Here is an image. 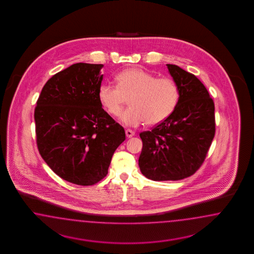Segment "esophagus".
<instances>
[{
    "label": "esophagus",
    "instance_id": "1",
    "mask_svg": "<svg viewBox=\"0 0 254 254\" xmlns=\"http://www.w3.org/2000/svg\"><path fill=\"white\" fill-rule=\"evenodd\" d=\"M135 135V132L133 130H131V129H127L126 130V136L127 137V138H131V137H133Z\"/></svg>",
    "mask_w": 254,
    "mask_h": 254
}]
</instances>
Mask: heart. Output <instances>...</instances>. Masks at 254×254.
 Listing matches in <instances>:
<instances>
[{"label":"heart","instance_id":"b5f03b06","mask_svg":"<svg viewBox=\"0 0 254 254\" xmlns=\"http://www.w3.org/2000/svg\"><path fill=\"white\" fill-rule=\"evenodd\" d=\"M117 85L103 83L98 98L108 114L117 116L127 99L130 106L122 112L120 121L127 127L146 122L155 126L172 115L180 99L176 83L169 78H157L138 68L125 69L117 77Z\"/></svg>","mask_w":254,"mask_h":254}]
</instances>
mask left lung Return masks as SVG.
<instances>
[{"label": "left lung", "instance_id": "8db88e82", "mask_svg": "<svg viewBox=\"0 0 254 254\" xmlns=\"http://www.w3.org/2000/svg\"><path fill=\"white\" fill-rule=\"evenodd\" d=\"M167 66L179 88L177 107L164 122L139 134V169L156 182L192 176L205 160L215 135L214 102L205 85L177 65Z\"/></svg>", "mask_w": 254, "mask_h": 254}]
</instances>
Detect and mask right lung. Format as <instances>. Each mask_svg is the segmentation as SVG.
I'll return each instance as SVG.
<instances>
[{"label":"right lung","mask_w":254,"mask_h":254,"mask_svg":"<svg viewBox=\"0 0 254 254\" xmlns=\"http://www.w3.org/2000/svg\"><path fill=\"white\" fill-rule=\"evenodd\" d=\"M102 64L76 63L44 85L34 111L39 153L60 177L93 185L107 175L113 154L126 139L122 126L98 98Z\"/></svg>","instance_id":"add662e5"}]
</instances>
